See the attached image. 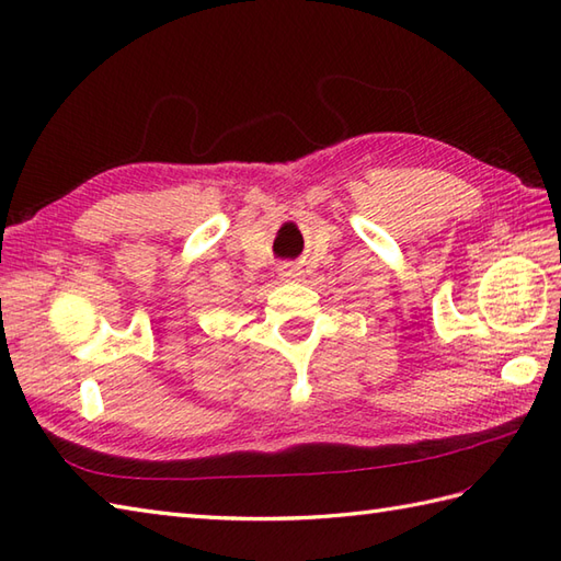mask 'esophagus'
Instances as JSON below:
<instances>
[{"label":"esophagus","instance_id":"1","mask_svg":"<svg viewBox=\"0 0 561 561\" xmlns=\"http://www.w3.org/2000/svg\"><path fill=\"white\" fill-rule=\"evenodd\" d=\"M279 277L282 279H298V277H301V267L294 265V263H284L279 267Z\"/></svg>","mask_w":561,"mask_h":561}]
</instances>
